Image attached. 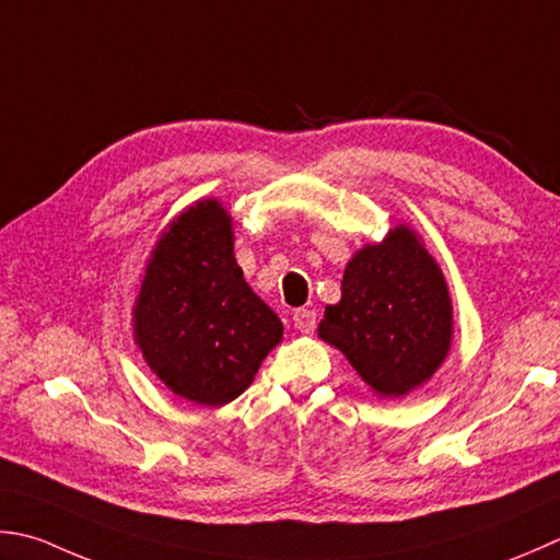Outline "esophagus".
Instances as JSON below:
<instances>
[{
  "instance_id": "obj_1",
  "label": "esophagus",
  "mask_w": 560,
  "mask_h": 560,
  "mask_svg": "<svg viewBox=\"0 0 560 560\" xmlns=\"http://www.w3.org/2000/svg\"><path fill=\"white\" fill-rule=\"evenodd\" d=\"M317 313L315 311H311V308H299L293 313V325H295V330L299 332H303V335H311L313 330H315V325H317Z\"/></svg>"
}]
</instances>
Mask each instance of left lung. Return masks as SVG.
<instances>
[{"mask_svg": "<svg viewBox=\"0 0 560 560\" xmlns=\"http://www.w3.org/2000/svg\"><path fill=\"white\" fill-rule=\"evenodd\" d=\"M452 335L444 273L408 225L349 259L342 299L317 325V337L337 347L381 398H402L430 381Z\"/></svg>", "mask_w": 560, "mask_h": 560, "instance_id": "8db88e82", "label": "left lung"}]
</instances>
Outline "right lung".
Segmentation results:
<instances>
[{"label": "right lung", "mask_w": 560, "mask_h": 560, "mask_svg": "<svg viewBox=\"0 0 560 560\" xmlns=\"http://www.w3.org/2000/svg\"><path fill=\"white\" fill-rule=\"evenodd\" d=\"M133 335L164 386L221 408L249 388L283 325L247 287L221 201L182 211L152 247L133 305Z\"/></svg>", "instance_id": "obj_1"}]
</instances>
